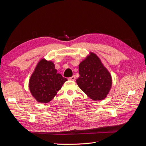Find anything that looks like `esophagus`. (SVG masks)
I'll list each match as a JSON object with an SVG mask.
<instances>
[{
	"label": "esophagus",
	"instance_id": "1",
	"mask_svg": "<svg viewBox=\"0 0 146 146\" xmlns=\"http://www.w3.org/2000/svg\"><path fill=\"white\" fill-rule=\"evenodd\" d=\"M75 79H76V77H75L74 76H72V77H69V80H72V81H74Z\"/></svg>",
	"mask_w": 146,
	"mask_h": 146
}]
</instances>
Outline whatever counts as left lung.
Returning a JSON list of instances; mask_svg holds the SVG:
<instances>
[{
  "label": "left lung",
  "mask_w": 146,
  "mask_h": 146,
  "mask_svg": "<svg viewBox=\"0 0 146 146\" xmlns=\"http://www.w3.org/2000/svg\"><path fill=\"white\" fill-rule=\"evenodd\" d=\"M78 68L80 77L76 82L80 89L93 100L104 99L111 89L112 78L99 57L90 52Z\"/></svg>",
  "instance_id": "8db88e82"
}]
</instances>
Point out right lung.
I'll list each match as a JSON object with an SVG mask.
<instances>
[{
    "instance_id": "right-lung-1",
    "label": "right lung",
    "mask_w": 146,
    "mask_h": 146,
    "mask_svg": "<svg viewBox=\"0 0 146 146\" xmlns=\"http://www.w3.org/2000/svg\"><path fill=\"white\" fill-rule=\"evenodd\" d=\"M56 72L55 64L51 61L43 58L36 65L29 85L31 94L38 102H49L68 80Z\"/></svg>"
}]
</instances>
